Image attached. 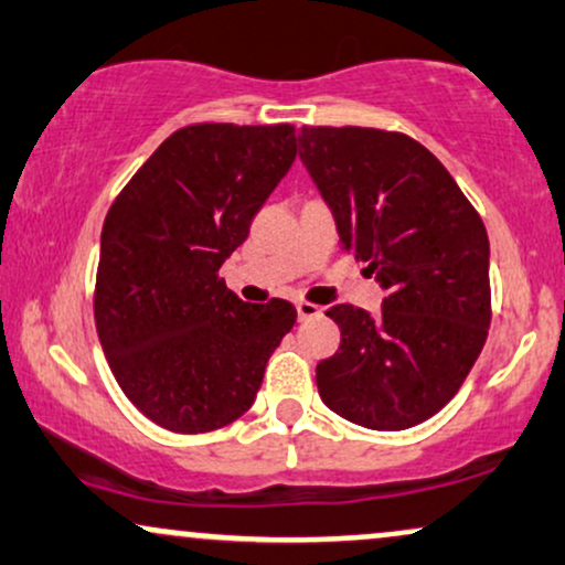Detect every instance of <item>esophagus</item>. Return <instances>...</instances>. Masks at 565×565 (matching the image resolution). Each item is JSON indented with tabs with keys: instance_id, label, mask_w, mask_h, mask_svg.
Returning a JSON list of instances; mask_svg holds the SVG:
<instances>
[{
	"instance_id": "obj_1",
	"label": "esophagus",
	"mask_w": 565,
	"mask_h": 565,
	"mask_svg": "<svg viewBox=\"0 0 565 565\" xmlns=\"http://www.w3.org/2000/svg\"><path fill=\"white\" fill-rule=\"evenodd\" d=\"M316 316H321L319 305H313V302H297V319L308 321V319H316Z\"/></svg>"
}]
</instances>
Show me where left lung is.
Returning a JSON list of instances; mask_svg holds the SVG:
<instances>
[{"mask_svg":"<svg viewBox=\"0 0 565 565\" xmlns=\"http://www.w3.org/2000/svg\"><path fill=\"white\" fill-rule=\"evenodd\" d=\"M300 161L340 246L385 291L380 313L332 305L342 342L316 366L321 401L369 430L440 412L481 353L491 321L489 236L446 167L398 132L302 127Z\"/></svg>","mask_w":565,"mask_h":565,"instance_id":"1","label":"left lung"}]
</instances>
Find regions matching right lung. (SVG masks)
<instances>
[{
    "instance_id": "obj_1",
    "label": "right lung",
    "mask_w": 565,
    "mask_h": 565,
    "mask_svg": "<svg viewBox=\"0 0 565 565\" xmlns=\"http://www.w3.org/2000/svg\"><path fill=\"white\" fill-rule=\"evenodd\" d=\"M295 157L291 125L183 127L108 210L97 337L121 391L151 423L210 433L255 404L297 310L278 297L238 300L217 274Z\"/></svg>"
}]
</instances>
